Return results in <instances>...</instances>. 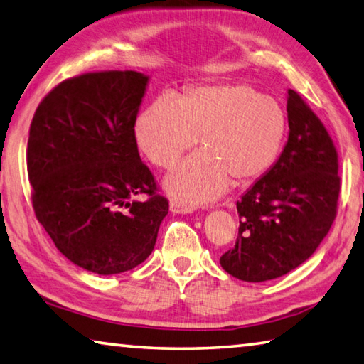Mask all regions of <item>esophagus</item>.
<instances>
[{"mask_svg": "<svg viewBox=\"0 0 364 364\" xmlns=\"http://www.w3.org/2000/svg\"><path fill=\"white\" fill-rule=\"evenodd\" d=\"M170 212L178 213V215H188V213H193V208L188 207V205H183L181 202H178V200H171L170 202Z\"/></svg>", "mask_w": 364, "mask_h": 364, "instance_id": "34e87169", "label": "esophagus"}]
</instances>
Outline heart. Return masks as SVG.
Returning <instances> with one entry per match:
<instances>
[{
    "label": "heart",
    "instance_id": "obj_1",
    "mask_svg": "<svg viewBox=\"0 0 364 364\" xmlns=\"http://www.w3.org/2000/svg\"><path fill=\"white\" fill-rule=\"evenodd\" d=\"M287 115L278 100L250 85H204L178 97L160 95L134 122V139L154 165L171 168L199 141L204 151L167 176L165 191L183 205L208 204L228 184L267 175L278 159Z\"/></svg>",
    "mask_w": 364,
    "mask_h": 364
}]
</instances>
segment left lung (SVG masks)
Instances as JSON below:
<instances>
[{
	"label": "left lung",
	"mask_w": 364,
	"mask_h": 364,
	"mask_svg": "<svg viewBox=\"0 0 364 364\" xmlns=\"http://www.w3.org/2000/svg\"><path fill=\"white\" fill-rule=\"evenodd\" d=\"M289 136L279 159L237 202L236 245L221 255L226 273L263 282L300 267L328 236L341 178L328 132L294 90L287 91Z\"/></svg>",
	"instance_id": "8db88e82"
}]
</instances>
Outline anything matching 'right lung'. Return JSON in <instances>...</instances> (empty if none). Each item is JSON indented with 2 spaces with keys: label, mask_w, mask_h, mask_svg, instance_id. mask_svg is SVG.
<instances>
[{
  "label": "right lung",
  "mask_w": 364,
  "mask_h": 364,
  "mask_svg": "<svg viewBox=\"0 0 364 364\" xmlns=\"http://www.w3.org/2000/svg\"><path fill=\"white\" fill-rule=\"evenodd\" d=\"M147 83L149 75L134 70L65 80L40 102L30 125L36 218L60 254L96 274L143 263L168 213L134 139ZM141 193L150 197L139 201Z\"/></svg>",
  "instance_id": "add662e5"
}]
</instances>
